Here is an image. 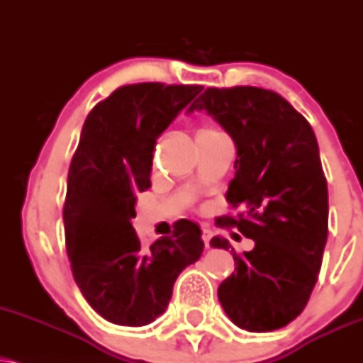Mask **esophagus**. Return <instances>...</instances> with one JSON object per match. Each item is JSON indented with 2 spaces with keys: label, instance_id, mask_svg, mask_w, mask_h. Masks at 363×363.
Segmentation results:
<instances>
[{
  "label": "esophagus",
  "instance_id": "34e87169",
  "mask_svg": "<svg viewBox=\"0 0 363 363\" xmlns=\"http://www.w3.org/2000/svg\"><path fill=\"white\" fill-rule=\"evenodd\" d=\"M211 238H213V231L211 230H203V242H204V247L209 248L211 247Z\"/></svg>",
  "mask_w": 363,
  "mask_h": 363
}]
</instances>
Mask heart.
<instances>
[{
  "instance_id": "1",
  "label": "heart",
  "mask_w": 363,
  "mask_h": 363,
  "mask_svg": "<svg viewBox=\"0 0 363 363\" xmlns=\"http://www.w3.org/2000/svg\"><path fill=\"white\" fill-rule=\"evenodd\" d=\"M216 135H220V132H218V130L211 128V126H203V128H201L199 132H198V140H201V138H213V137H216Z\"/></svg>"
}]
</instances>
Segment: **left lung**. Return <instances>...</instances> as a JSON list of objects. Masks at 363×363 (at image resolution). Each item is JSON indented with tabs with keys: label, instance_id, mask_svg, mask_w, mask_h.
<instances>
[{
	"label": "left lung",
	"instance_id": "left-lung-1",
	"mask_svg": "<svg viewBox=\"0 0 363 363\" xmlns=\"http://www.w3.org/2000/svg\"><path fill=\"white\" fill-rule=\"evenodd\" d=\"M204 110L237 147L226 199L245 215L223 218L255 247L238 255L218 287L226 316L238 328L265 333L299 316L320 274L328 237V187L311 125L274 91L253 86L208 87L187 113ZM237 237V233H233Z\"/></svg>",
	"mask_w": 363,
	"mask_h": 363
}]
</instances>
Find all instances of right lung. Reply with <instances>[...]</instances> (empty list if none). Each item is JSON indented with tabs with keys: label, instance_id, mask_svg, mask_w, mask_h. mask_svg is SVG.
<instances>
[{
	"label": "right lung",
	"instance_id": "1",
	"mask_svg": "<svg viewBox=\"0 0 363 363\" xmlns=\"http://www.w3.org/2000/svg\"><path fill=\"white\" fill-rule=\"evenodd\" d=\"M203 86L142 82L118 87L87 115L72 157L64 204L65 247L89 306L120 326L164 314L172 287L204 243L194 221L143 247L133 230L137 194L150 187L157 138Z\"/></svg>",
	"mask_w": 363,
	"mask_h": 363
}]
</instances>
